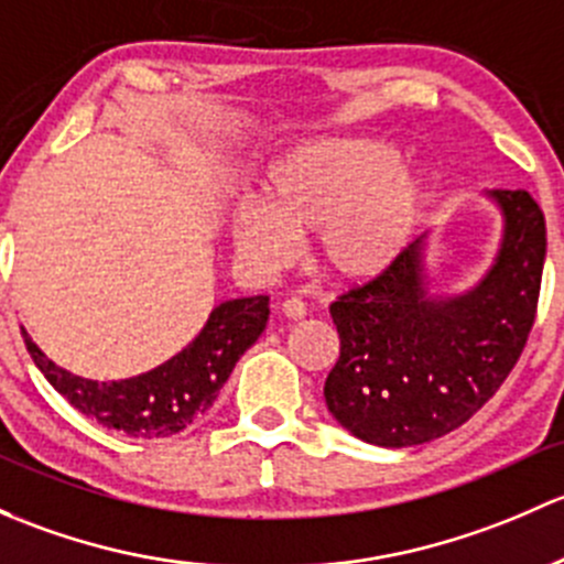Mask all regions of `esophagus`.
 <instances>
[{
    "mask_svg": "<svg viewBox=\"0 0 564 564\" xmlns=\"http://www.w3.org/2000/svg\"><path fill=\"white\" fill-rule=\"evenodd\" d=\"M280 310L284 317H290V321H301V317L306 315V304L301 299H284Z\"/></svg>",
    "mask_w": 564,
    "mask_h": 564,
    "instance_id": "34e87169",
    "label": "esophagus"
}]
</instances>
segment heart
Wrapping results in <instances>:
<instances>
[{
	"label": "heart",
	"mask_w": 564,
	"mask_h": 564,
	"mask_svg": "<svg viewBox=\"0 0 564 564\" xmlns=\"http://www.w3.org/2000/svg\"><path fill=\"white\" fill-rule=\"evenodd\" d=\"M429 178L399 165V152L369 138H336L301 147L269 167L263 206L241 203L230 239L247 265H288L299 239H315V263L336 284L386 274L421 230Z\"/></svg>",
	"instance_id": "heart-1"
}]
</instances>
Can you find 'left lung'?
<instances>
[{"label":"left lung","instance_id":"obj_1","mask_svg":"<svg viewBox=\"0 0 564 564\" xmlns=\"http://www.w3.org/2000/svg\"><path fill=\"white\" fill-rule=\"evenodd\" d=\"M502 214L495 263L458 295L429 293L426 243L330 304L339 361L330 415L364 443L410 448L454 432L502 386L535 323L545 219L527 189H489Z\"/></svg>","mask_w":564,"mask_h":564}]
</instances>
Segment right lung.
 <instances>
[{
  "label": "right lung",
  "instance_id": "right-lung-1",
  "mask_svg": "<svg viewBox=\"0 0 564 564\" xmlns=\"http://www.w3.org/2000/svg\"><path fill=\"white\" fill-rule=\"evenodd\" d=\"M265 323L269 295L223 301L182 352L143 375L110 382L86 380L62 369L34 345L26 330L21 328V334L34 367L75 410L106 429L138 440H156L182 432L212 408L236 361L258 341Z\"/></svg>",
  "mask_w": 564,
  "mask_h": 564
}]
</instances>
